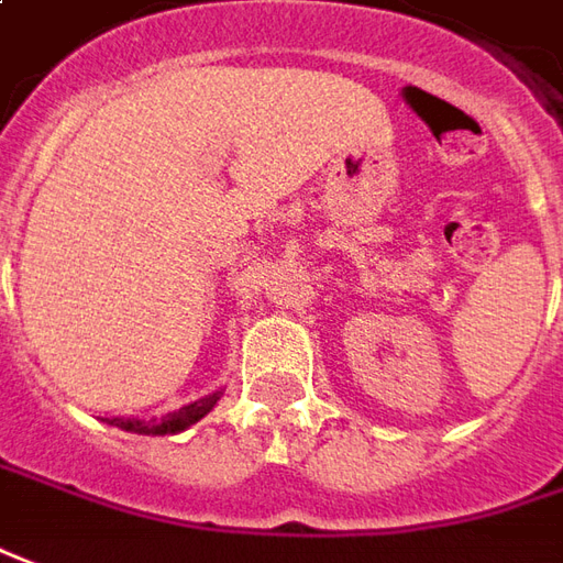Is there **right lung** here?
<instances>
[{"label": "right lung", "instance_id": "obj_1", "mask_svg": "<svg viewBox=\"0 0 563 563\" xmlns=\"http://www.w3.org/2000/svg\"><path fill=\"white\" fill-rule=\"evenodd\" d=\"M218 404V391L209 394V397H200V400H194V404H187L181 410L169 412V416H163L159 422H141V419H110V426L125 428V431H137V434H178V431H185L194 422H200L206 412L212 410Z\"/></svg>", "mask_w": 563, "mask_h": 563}]
</instances>
